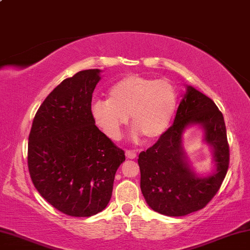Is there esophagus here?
Listing matches in <instances>:
<instances>
[{
  "mask_svg": "<svg viewBox=\"0 0 250 250\" xmlns=\"http://www.w3.org/2000/svg\"><path fill=\"white\" fill-rule=\"evenodd\" d=\"M125 156H126V159H135L137 158V153H135L134 151H132V150H126L125 151Z\"/></svg>",
  "mask_w": 250,
  "mask_h": 250,
  "instance_id": "obj_1",
  "label": "esophagus"
}]
</instances>
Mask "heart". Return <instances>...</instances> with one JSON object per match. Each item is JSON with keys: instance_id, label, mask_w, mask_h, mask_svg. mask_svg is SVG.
I'll list each match as a JSON object with an SVG mask.
<instances>
[{"instance_id": "obj_1", "label": "heart", "mask_w": 250, "mask_h": 250, "mask_svg": "<svg viewBox=\"0 0 250 250\" xmlns=\"http://www.w3.org/2000/svg\"><path fill=\"white\" fill-rule=\"evenodd\" d=\"M179 95L167 80L141 75L125 76L108 92V100H96L90 113L95 125L111 140H118L130 116L134 137L154 141L170 126L175 115Z\"/></svg>"}]
</instances>
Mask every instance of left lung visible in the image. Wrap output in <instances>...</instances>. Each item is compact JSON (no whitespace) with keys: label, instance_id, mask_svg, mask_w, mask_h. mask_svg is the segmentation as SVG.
<instances>
[{"label":"left lung","instance_id":"obj_1","mask_svg":"<svg viewBox=\"0 0 250 250\" xmlns=\"http://www.w3.org/2000/svg\"><path fill=\"white\" fill-rule=\"evenodd\" d=\"M196 124L205 130V141L213 150L217 171L208 177L192 171L181 145L185 129ZM138 163L141 192L152 209L167 216H185L202 209L216 195L229 166L223 113L210 98L188 86L172 126L139 154Z\"/></svg>","mask_w":250,"mask_h":250}]
</instances>
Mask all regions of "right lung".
Returning a JSON list of instances; mask_svg holds the SVG:
<instances>
[{"instance_id": "right-lung-1", "label": "right lung", "mask_w": 250, "mask_h": 250, "mask_svg": "<svg viewBox=\"0 0 250 250\" xmlns=\"http://www.w3.org/2000/svg\"><path fill=\"white\" fill-rule=\"evenodd\" d=\"M100 69L75 74L58 84L37 110L28 137L27 164L37 191L75 217L104 210L125 151L97 128L91 98Z\"/></svg>"}]
</instances>
